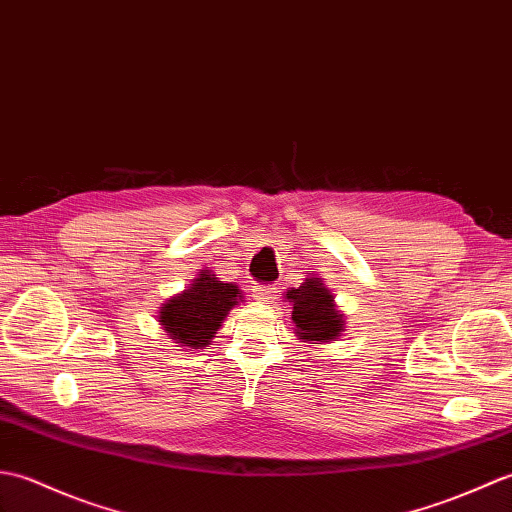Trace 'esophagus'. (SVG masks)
<instances>
[{
  "label": "esophagus",
  "instance_id": "34e87169",
  "mask_svg": "<svg viewBox=\"0 0 512 512\" xmlns=\"http://www.w3.org/2000/svg\"><path fill=\"white\" fill-rule=\"evenodd\" d=\"M252 291H254V300L263 302V304H271L276 300L278 287L276 285H256Z\"/></svg>",
  "mask_w": 512,
  "mask_h": 512
}]
</instances>
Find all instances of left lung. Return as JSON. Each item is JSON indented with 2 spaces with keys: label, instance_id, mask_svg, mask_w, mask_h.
<instances>
[{
  "label": "left lung",
  "instance_id": "1",
  "mask_svg": "<svg viewBox=\"0 0 512 512\" xmlns=\"http://www.w3.org/2000/svg\"><path fill=\"white\" fill-rule=\"evenodd\" d=\"M285 298L293 304L295 335L304 342H337L344 333V313L337 311L333 293L322 278H306L300 287L289 289Z\"/></svg>",
  "mask_w": 512,
  "mask_h": 512
}]
</instances>
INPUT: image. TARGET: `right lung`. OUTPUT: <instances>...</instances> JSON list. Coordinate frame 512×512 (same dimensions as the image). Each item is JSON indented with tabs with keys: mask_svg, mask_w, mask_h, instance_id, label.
Here are the masks:
<instances>
[{
	"mask_svg": "<svg viewBox=\"0 0 512 512\" xmlns=\"http://www.w3.org/2000/svg\"><path fill=\"white\" fill-rule=\"evenodd\" d=\"M241 298V289L232 282H221L210 269H201L186 291L162 304L160 322L175 344L203 348Z\"/></svg>",
	"mask_w": 512,
	"mask_h": 512,
	"instance_id": "1",
	"label": "right lung"
}]
</instances>
